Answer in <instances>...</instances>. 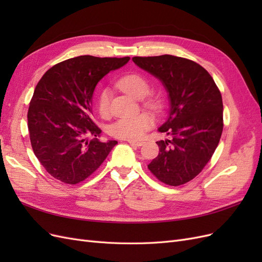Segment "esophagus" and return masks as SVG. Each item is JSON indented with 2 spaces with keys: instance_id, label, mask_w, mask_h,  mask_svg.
Returning <instances> with one entry per match:
<instances>
[{
  "instance_id": "1",
  "label": "esophagus",
  "mask_w": 262,
  "mask_h": 262,
  "mask_svg": "<svg viewBox=\"0 0 262 262\" xmlns=\"http://www.w3.org/2000/svg\"><path fill=\"white\" fill-rule=\"evenodd\" d=\"M128 143H130L132 145H136V146H142V145H143V142H142V141H136V140H128Z\"/></svg>"
}]
</instances>
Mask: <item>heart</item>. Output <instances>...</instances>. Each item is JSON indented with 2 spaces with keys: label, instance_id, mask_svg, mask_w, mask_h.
<instances>
[{
  "label": "heart",
  "instance_id": "b5f03b06",
  "mask_svg": "<svg viewBox=\"0 0 262 262\" xmlns=\"http://www.w3.org/2000/svg\"><path fill=\"white\" fill-rule=\"evenodd\" d=\"M120 90L128 93L131 96L138 99L144 98L149 93V83L144 76L141 74L132 73L122 76L117 82ZM109 91L101 90L97 97V109L100 116L107 117L109 114ZM144 106L153 112H160L162 109L161 100L157 97L149 96L144 100ZM152 126V119L145 114H140L136 116H125L119 118L110 125V134L115 138L125 140H138Z\"/></svg>",
  "mask_w": 262,
  "mask_h": 262
}]
</instances>
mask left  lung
<instances>
[{"label": "left lung", "mask_w": 262, "mask_h": 262, "mask_svg": "<svg viewBox=\"0 0 262 262\" xmlns=\"http://www.w3.org/2000/svg\"><path fill=\"white\" fill-rule=\"evenodd\" d=\"M168 93L169 117L158 131L171 136L156 142L160 153L147 167L162 182L180 186L202 171L223 131V101L212 76L194 61L175 55L134 57Z\"/></svg>", "instance_id": "1"}]
</instances>
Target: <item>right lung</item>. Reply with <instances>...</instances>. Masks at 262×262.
<instances>
[{
  "label": "right lung",
  "mask_w": 262,
  "mask_h": 262,
  "mask_svg": "<svg viewBox=\"0 0 262 262\" xmlns=\"http://www.w3.org/2000/svg\"><path fill=\"white\" fill-rule=\"evenodd\" d=\"M129 60L81 55L53 66L38 82L27 114L29 138L38 161L53 178L69 185L85 180L118 143L99 141L92 99L101 78Z\"/></svg>",
  "instance_id": "add662e5"
}]
</instances>
